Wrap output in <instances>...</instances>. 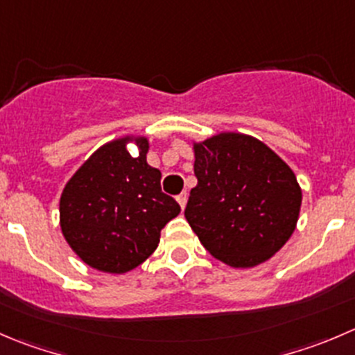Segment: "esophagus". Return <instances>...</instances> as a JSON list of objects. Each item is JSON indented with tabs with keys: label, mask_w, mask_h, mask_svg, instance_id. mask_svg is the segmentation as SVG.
<instances>
[{
	"label": "esophagus",
	"mask_w": 355,
	"mask_h": 355,
	"mask_svg": "<svg viewBox=\"0 0 355 355\" xmlns=\"http://www.w3.org/2000/svg\"><path fill=\"white\" fill-rule=\"evenodd\" d=\"M187 198H189L187 192H182V194L177 196V201H178V205H180L182 209H184L185 205H187Z\"/></svg>",
	"instance_id": "1"
}]
</instances>
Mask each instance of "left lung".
I'll return each instance as SVG.
<instances>
[{"label":"left lung","mask_w":355,"mask_h":355,"mask_svg":"<svg viewBox=\"0 0 355 355\" xmlns=\"http://www.w3.org/2000/svg\"><path fill=\"white\" fill-rule=\"evenodd\" d=\"M198 185L185 218L202 246L234 269L272 258L297 229L302 189L261 140L222 132L192 142Z\"/></svg>","instance_id":"obj_1"}]
</instances>
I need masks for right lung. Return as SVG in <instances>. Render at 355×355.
Masks as SVG:
<instances>
[{"label":"right lung","mask_w":355,"mask_h":355,"mask_svg":"<svg viewBox=\"0 0 355 355\" xmlns=\"http://www.w3.org/2000/svg\"><path fill=\"white\" fill-rule=\"evenodd\" d=\"M135 143L137 153L128 146ZM149 139L125 135L98 147L60 196V229L88 267L125 274L147 260L161 229L180 213L161 191V171L147 164Z\"/></svg>","instance_id":"1"}]
</instances>
